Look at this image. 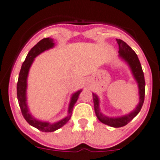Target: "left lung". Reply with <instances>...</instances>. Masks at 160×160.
<instances>
[{"mask_svg":"<svg viewBox=\"0 0 160 160\" xmlns=\"http://www.w3.org/2000/svg\"><path fill=\"white\" fill-rule=\"evenodd\" d=\"M117 42L119 46V53L120 56L128 62L131 68L134 78L137 80L139 86V94H140V103L137 105L135 110L130 112L129 114L123 116L121 117L117 118H112V117H107L102 115L99 110V101L96 94L93 93V103H94V110L98 119L101 122L109 125L114 128H120L126 125L134 118L137 114L140 112L142 106H143V102H144L145 96V80L144 75H143V70H142L141 64L140 62L138 56L134 51L128 46L125 42L121 39H117Z\"/></svg>","mask_w":160,"mask_h":160,"instance_id":"1","label":"left lung"}]
</instances>
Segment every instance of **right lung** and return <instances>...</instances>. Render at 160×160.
<instances>
[{
  "mask_svg": "<svg viewBox=\"0 0 160 160\" xmlns=\"http://www.w3.org/2000/svg\"><path fill=\"white\" fill-rule=\"evenodd\" d=\"M53 46V39H51V38H44V39H41L39 42H38L30 50V51L28 54L27 57H26L25 60H24V62L22 64L20 74H19L18 82H17V99H18L19 105L20 107L22 115H23V117H24V119L26 120V121L30 125L33 126V127L36 128L37 129L40 130L42 132H54L55 130L60 128L61 127H62L65 124H67V121L70 120V117H71L74 104L77 102L79 94L82 92V90H78V91L76 92L75 93H74L72 95L70 105H69L68 116L67 117H65L64 119L61 120V121H58L56 123L49 124L48 122H43V121H37L35 118H33L31 116V114L28 112L27 103H26V88H27V77L28 74L29 68H30L34 58L38 55H39V54L42 53L43 51H46V50H48L49 48H51Z\"/></svg>",
  "mask_w": 160,
  "mask_h": 160,
  "instance_id": "right-lung-1",
  "label": "right lung"
}]
</instances>
